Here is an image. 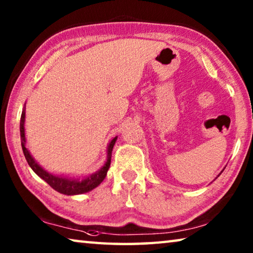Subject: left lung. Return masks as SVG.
<instances>
[{
	"instance_id": "left-lung-1",
	"label": "left lung",
	"mask_w": 253,
	"mask_h": 253,
	"mask_svg": "<svg viewBox=\"0 0 253 253\" xmlns=\"http://www.w3.org/2000/svg\"><path fill=\"white\" fill-rule=\"evenodd\" d=\"M222 172H223V169H222ZM222 172H221V173H222ZM221 173H220V174H221ZM220 174H219V175H220ZM219 175H217V176H219Z\"/></svg>"
}]
</instances>
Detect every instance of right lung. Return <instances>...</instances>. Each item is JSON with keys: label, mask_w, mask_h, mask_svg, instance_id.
I'll use <instances>...</instances> for the list:
<instances>
[{"label": "right lung", "mask_w": 253, "mask_h": 253, "mask_svg": "<svg viewBox=\"0 0 253 253\" xmlns=\"http://www.w3.org/2000/svg\"><path fill=\"white\" fill-rule=\"evenodd\" d=\"M25 105L23 107L22 115H21V122H20V135H21V145H22L23 154L27 160L30 168L33 169V172L36 173L38 176L41 177L44 182H46L49 185L55 190L59 193L65 194V195H78L84 194L87 192H90L93 188H96L99 184L104 181L107 172L110 168V162H111V152H113L114 145L117 140V136L114 137L110 140L108 146H107V160L105 164L97 170V172L92 173L88 176L83 177H69L66 175H58L50 173L48 170H45L42 166L34 160L31 153L29 152L27 148V138H25Z\"/></svg>", "instance_id": "obj_1"}]
</instances>
